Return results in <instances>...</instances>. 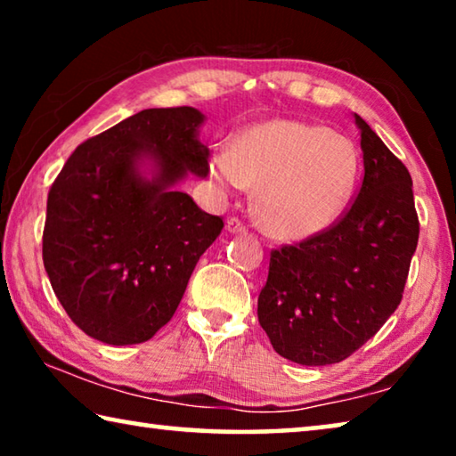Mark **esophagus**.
I'll list each match as a JSON object with an SVG mask.
<instances>
[{"label":"esophagus","instance_id":"1","mask_svg":"<svg viewBox=\"0 0 456 456\" xmlns=\"http://www.w3.org/2000/svg\"><path fill=\"white\" fill-rule=\"evenodd\" d=\"M225 229L229 231L231 235H241V233H245V225L239 219H235V217H231V219H227V225H225Z\"/></svg>","mask_w":456,"mask_h":456}]
</instances>
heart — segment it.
Masks as SVG:
<instances>
[{"label": "heart", "mask_w": 456, "mask_h": 456, "mask_svg": "<svg viewBox=\"0 0 456 456\" xmlns=\"http://www.w3.org/2000/svg\"><path fill=\"white\" fill-rule=\"evenodd\" d=\"M358 167L350 138L289 118L243 130L233 151H217L209 165L223 187H257L261 227L285 241H304L334 225L350 203Z\"/></svg>", "instance_id": "heart-1"}]
</instances>
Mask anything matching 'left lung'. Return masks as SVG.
<instances>
[{
  "instance_id": "1",
  "label": "left lung",
  "mask_w": 456,
  "mask_h": 456,
  "mask_svg": "<svg viewBox=\"0 0 456 456\" xmlns=\"http://www.w3.org/2000/svg\"><path fill=\"white\" fill-rule=\"evenodd\" d=\"M364 181L334 227L272 251L257 315L273 350L328 366L364 346L403 299L419 243L408 168L358 114Z\"/></svg>"
}]
</instances>
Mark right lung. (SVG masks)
<instances>
[{"mask_svg":"<svg viewBox=\"0 0 456 456\" xmlns=\"http://www.w3.org/2000/svg\"><path fill=\"white\" fill-rule=\"evenodd\" d=\"M197 108H149L88 138L48 192L44 267L84 334L141 344L173 318L223 229L176 184L207 176Z\"/></svg>","mask_w":456,"mask_h":456,"instance_id":"add662e5","label":"right lung"}]
</instances>
